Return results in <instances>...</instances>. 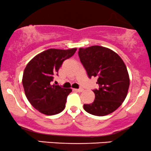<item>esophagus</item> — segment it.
I'll list each match as a JSON object with an SVG mask.
<instances>
[{"label": "esophagus", "mask_w": 151, "mask_h": 151, "mask_svg": "<svg viewBox=\"0 0 151 151\" xmlns=\"http://www.w3.org/2000/svg\"><path fill=\"white\" fill-rule=\"evenodd\" d=\"M76 91H77V92H83V91H84V89L83 88H79V89H76Z\"/></svg>", "instance_id": "esophagus-1"}]
</instances>
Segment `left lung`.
<instances>
[{
  "mask_svg": "<svg viewBox=\"0 0 151 151\" xmlns=\"http://www.w3.org/2000/svg\"><path fill=\"white\" fill-rule=\"evenodd\" d=\"M78 54L88 77H97L99 84V89L93 90L94 102L84 104V110L96 116L112 113L128 92L130 78L125 63L115 51L100 46L79 48Z\"/></svg>",
  "mask_w": 151,
  "mask_h": 151,
  "instance_id": "left-lung-1",
  "label": "left lung"
}]
</instances>
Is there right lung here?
Masks as SVG:
<instances>
[{"label": "right lung", "instance_id": "right-lung-1", "mask_svg": "<svg viewBox=\"0 0 151 151\" xmlns=\"http://www.w3.org/2000/svg\"><path fill=\"white\" fill-rule=\"evenodd\" d=\"M77 48L49 49L37 54L28 63L22 83L25 94L31 105L46 115H57L65 108L67 96L72 89L53 84L64 60L72 57Z\"/></svg>", "mask_w": 151, "mask_h": 151}]
</instances>
